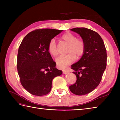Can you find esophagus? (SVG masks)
I'll return each mask as SVG.
<instances>
[{
  "label": "esophagus",
  "instance_id": "esophagus-1",
  "mask_svg": "<svg viewBox=\"0 0 120 120\" xmlns=\"http://www.w3.org/2000/svg\"><path fill=\"white\" fill-rule=\"evenodd\" d=\"M62 71H63V73L64 74H67L69 73V71L67 70H63Z\"/></svg>",
  "mask_w": 120,
  "mask_h": 120
}]
</instances>
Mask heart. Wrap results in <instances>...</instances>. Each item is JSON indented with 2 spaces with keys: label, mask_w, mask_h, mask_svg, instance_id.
Wrapping results in <instances>:
<instances>
[{
  "label": "heart",
  "mask_w": 120,
  "mask_h": 120,
  "mask_svg": "<svg viewBox=\"0 0 120 120\" xmlns=\"http://www.w3.org/2000/svg\"><path fill=\"white\" fill-rule=\"evenodd\" d=\"M61 39L68 45L67 49L68 54L61 56L56 59V63L60 68H64L74 62L76 58L79 59L85 50V44L81 39H77L76 35L69 32L62 34ZM48 50L51 55L56 57L58 54L57 43L54 39L51 40L48 45Z\"/></svg>",
  "instance_id": "b5f03b06"
}]
</instances>
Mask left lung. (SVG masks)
<instances>
[{"instance_id":"8db88e82","label":"left lung","mask_w":120,"mask_h":120,"mask_svg":"<svg viewBox=\"0 0 120 120\" xmlns=\"http://www.w3.org/2000/svg\"><path fill=\"white\" fill-rule=\"evenodd\" d=\"M71 30L82 38L85 50L80 60L71 65L77 80L69 88L74 94L83 95L93 91L100 83L106 68V49L103 39L97 32L86 28Z\"/></svg>"}]
</instances>
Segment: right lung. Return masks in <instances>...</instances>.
I'll return each instance as SVG.
<instances>
[{
    "mask_svg": "<svg viewBox=\"0 0 120 120\" xmlns=\"http://www.w3.org/2000/svg\"><path fill=\"white\" fill-rule=\"evenodd\" d=\"M62 30L37 29L26 35L18 51L17 68L21 84L32 95L42 96L50 92L52 81L62 71L56 68L48 50L50 41Z\"/></svg>",
    "mask_w": 120,
    "mask_h": 120,
    "instance_id": "obj_1",
    "label": "right lung"
}]
</instances>
